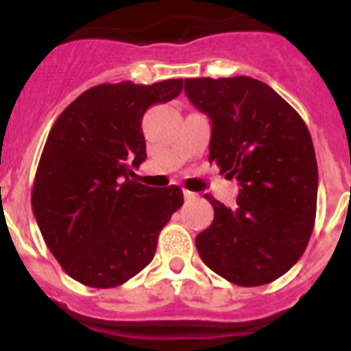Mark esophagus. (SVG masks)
Wrapping results in <instances>:
<instances>
[{"label":"esophagus","instance_id":"esophagus-1","mask_svg":"<svg viewBox=\"0 0 351 351\" xmlns=\"http://www.w3.org/2000/svg\"><path fill=\"white\" fill-rule=\"evenodd\" d=\"M184 198H186V200H193V198H197V193L184 190Z\"/></svg>","mask_w":351,"mask_h":351}]
</instances>
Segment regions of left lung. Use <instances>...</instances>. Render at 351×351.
Returning <instances> with one entry per match:
<instances>
[{
	"instance_id": "left-lung-1",
	"label": "left lung",
	"mask_w": 351,
	"mask_h": 351,
	"mask_svg": "<svg viewBox=\"0 0 351 351\" xmlns=\"http://www.w3.org/2000/svg\"><path fill=\"white\" fill-rule=\"evenodd\" d=\"M188 100L210 119L209 161L239 181L237 206L214 207L197 235L207 267L239 287L278 280L302 256L316 216L311 135L271 86L251 77L184 79Z\"/></svg>"
}]
</instances>
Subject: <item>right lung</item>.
Wrapping results in <instances>:
<instances>
[{"label": "right lung", "mask_w": 351, "mask_h": 351, "mask_svg": "<svg viewBox=\"0 0 351 351\" xmlns=\"http://www.w3.org/2000/svg\"><path fill=\"white\" fill-rule=\"evenodd\" d=\"M181 91L182 79L100 84L71 101L51 128L31 206L51 253L79 283L114 288L138 274L184 202L179 186L151 188L132 179L147 156L145 110Z\"/></svg>", "instance_id": "right-lung-1"}]
</instances>
